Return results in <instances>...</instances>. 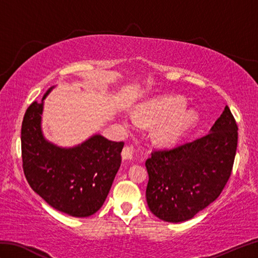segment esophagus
<instances>
[{
	"instance_id": "1",
	"label": "esophagus",
	"mask_w": 258,
	"mask_h": 258,
	"mask_svg": "<svg viewBox=\"0 0 258 258\" xmlns=\"http://www.w3.org/2000/svg\"><path fill=\"white\" fill-rule=\"evenodd\" d=\"M135 154V149L133 146H125L122 151L123 160H132Z\"/></svg>"
}]
</instances>
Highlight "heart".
Returning a JSON list of instances; mask_svg holds the SVG:
<instances>
[{
	"label": "heart",
	"mask_w": 258,
	"mask_h": 258,
	"mask_svg": "<svg viewBox=\"0 0 258 258\" xmlns=\"http://www.w3.org/2000/svg\"><path fill=\"white\" fill-rule=\"evenodd\" d=\"M186 106L184 97L165 95L145 103L140 107L138 115L145 123L164 122L156 131V140L162 144L172 145L182 140L199 120L194 109H185Z\"/></svg>",
	"instance_id": "1"
}]
</instances>
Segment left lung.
<instances>
[{
    "instance_id": "obj_1",
    "label": "left lung",
    "mask_w": 258,
    "mask_h": 258,
    "mask_svg": "<svg viewBox=\"0 0 258 258\" xmlns=\"http://www.w3.org/2000/svg\"><path fill=\"white\" fill-rule=\"evenodd\" d=\"M237 130L225 106L207 135L152 153L145 162L146 201L156 217L169 223L188 221L220 196L233 169Z\"/></svg>"
}]
</instances>
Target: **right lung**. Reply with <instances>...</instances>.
Segmentation results:
<instances>
[{
  "instance_id": "1",
  "label": "right lung",
  "mask_w": 258,
  "mask_h": 258,
  "mask_svg": "<svg viewBox=\"0 0 258 258\" xmlns=\"http://www.w3.org/2000/svg\"><path fill=\"white\" fill-rule=\"evenodd\" d=\"M27 107L21 130L24 175L32 189L48 205L74 217L95 214L105 202L120 166L124 142L100 134L64 149L45 140L41 119L43 101Z\"/></svg>"
}]
</instances>
